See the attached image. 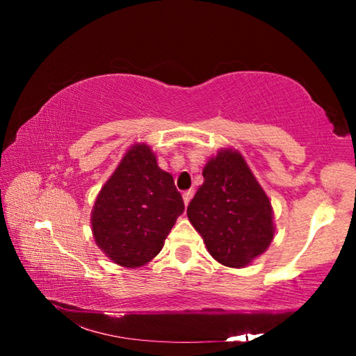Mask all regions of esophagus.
I'll use <instances>...</instances> for the list:
<instances>
[{
	"instance_id": "1",
	"label": "esophagus",
	"mask_w": 356,
	"mask_h": 356,
	"mask_svg": "<svg viewBox=\"0 0 356 356\" xmlns=\"http://www.w3.org/2000/svg\"><path fill=\"white\" fill-rule=\"evenodd\" d=\"M191 197H193V190H188V191L184 193V202H185V206H188L190 201H191Z\"/></svg>"
}]
</instances>
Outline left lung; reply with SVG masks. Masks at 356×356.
Segmentation results:
<instances>
[{
  "label": "left lung",
  "instance_id": "8db88e82",
  "mask_svg": "<svg viewBox=\"0 0 356 356\" xmlns=\"http://www.w3.org/2000/svg\"><path fill=\"white\" fill-rule=\"evenodd\" d=\"M202 176L186 209L188 220L216 261L245 267L272 242V204L238 152L221 150Z\"/></svg>",
  "mask_w": 356,
  "mask_h": 356
}]
</instances>
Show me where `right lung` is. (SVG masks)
Segmentation results:
<instances>
[{
	"instance_id": "add662e5",
	"label": "right lung",
	"mask_w": 356,
	"mask_h": 356,
	"mask_svg": "<svg viewBox=\"0 0 356 356\" xmlns=\"http://www.w3.org/2000/svg\"><path fill=\"white\" fill-rule=\"evenodd\" d=\"M182 195L161 171L146 144L131 147L102 188L92 210V232L100 250L122 267L154 259L184 213Z\"/></svg>"
}]
</instances>
